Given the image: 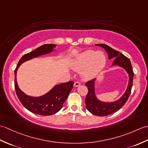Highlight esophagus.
<instances>
[{
    "instance_id": "obj_1",
    "label": "esophagus",
    "mask_w": 148,
    "mask_h": 148,
    "mask_svg": "<svg viewBox=\"0 0 148 148\" xmlns=\"http://www.w3.org/2000/svg\"><path fill=\"white\" fill-rule=\"evenodd\" d=\"M74 86L75 87H77V86H79V85H80V83L79 82H78V81H76V82H75L74 83Z\"/></svg>"
}]
</instances>
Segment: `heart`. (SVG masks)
<instances>
[{"label": "heart", "mask_w": 148, "mask_h": 148, "mask_svg": "<svg viewBox=\"0 0 148 148\" xmlns=\"http://www.w3.org/2000/svg\"><path fill=\"white\" fill-rule=\"evenodd\" d=\"M106 64V57L102 52L87 50L77 56L72 66L74 70L81 71L85 79H90L102 70Z\"/></svg>", "instance_id": "obj_1"}]
</instances>
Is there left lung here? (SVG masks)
I'll return each mask as SVG.
<instances>
[{
	"mask_svg": "<svg viewBox=\"0 0 148 148\" xmlns=\"http://www.w3.org/2000/svg\"><path fill=\"white\" fill-rule=\"evenodd\" d=\"M95 45L104 48L106 52L108 53L109 59L115 58L112 63V65H118L124 68L129 76V82H128L126 92L120 99L113 102H103L97 99L95 94V79L90 80L86 83V86L88 88V92L84 102H85L86 108L88 111H90L92 114L97 116H106L118 111L127 101L131 93L133 84L134 71L130 60L122 53L104 44H99V45L97 44Z\"/></svg>",
	"mask_w": 148,
	"mask_h": 148,
	"instance_id": "8db88e82",
	"label": "left lung"
}]
</instances>
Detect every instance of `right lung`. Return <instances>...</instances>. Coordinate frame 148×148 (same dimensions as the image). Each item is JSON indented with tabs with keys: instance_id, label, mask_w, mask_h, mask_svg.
I'll return each instance as SVG.
<instances>
[{
	"instance_id": "add662e5",
	"label": "right lung",
	"mask_w": 148,
	"mask_h": 148,
	"mask_svg": "<svg viewBox=\"0 0 148 148\" xmlns=\"http://www.w3.org/2000/svg\"><path fill=\"white\" fill-rule=\"evenodd\" d=\"M56 45L47 44L29 53L24 55L18 62L14 70V87L16 95L23 106L29 111L34 114L42 116H50L58 112L62 109L63 104L67 99L69 94L73 87L74 81L56 85L45 95L33 97L27 95L19 88L16 82V72L21 64L32 58L47 54L51 52Z\"/></svg>"
}]
</instances>
